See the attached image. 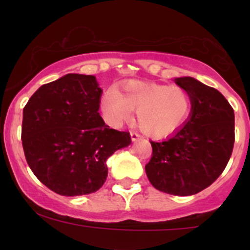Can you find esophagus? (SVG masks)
Segmentation results:
<instances>
[{"mask_svg": "<svg viewBox=\"0 0 250 250\" xmlns=\"http://www.w3.org/2000/svg\"><path fill=\"white\" fill-rule=\"evenodd\" d=\"M130 137H131V141H137V140L141 139V135L135 133V131H130Z\"/></svg>", "mask_w": 250, "mask_h": 250, "instance_id": "34e87169", "label": "esophagus"}]
</instances>
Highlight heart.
Returning a JSON list of instances; mask_svg holds the SVG:
<instances>
[{"mask_svg":"<svg viewBox=\"0 0 250 250\" xmlns=\"http://www.w3.org/2000/svg\"><path fill=\"white\" fill-rule=\"evenodd\" d=\"M105 121L119 127L136 110L139 127L153 137H167L187 122L193 108L189 93L179 85L131 81L122 90L110 89L102 97Z\"/></svg>","mask_w":250,"mask_h":250,"instance_id":"obj_1","label":"heart"}]
</instances>
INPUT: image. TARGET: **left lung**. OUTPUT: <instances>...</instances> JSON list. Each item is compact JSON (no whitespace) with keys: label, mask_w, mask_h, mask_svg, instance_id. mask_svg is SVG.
Here are the masks:
<instances>
[{"label":"left lung","mask_w":250,"mask_h":250,"mask_svg":"<svg viewBox=\"0 0 250 250\" xmlns=\"http://www.w3.org/2000/svg\"><path fill=\"white\" fill-rule=\"evenodd\" d=\"M175 83L191 97L190 117L169 139L150 141L153 154L146 173L157 190L189 196L225 170L235 141L234 109L219 90L193 77H179Z\"/></svg>","instance_id":"1"}]
</instances>
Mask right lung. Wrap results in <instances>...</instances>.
Here are the masks:
<instances>
[{"label":"right lung","mask_w":250,"mask_h":250,"mask_svg":"<svg viewBox=\"0 0 250 250\" xmlns=\"http://www.w3.org/2000/svg\"><path fill=\"white\" fill-rule=\"evenodd\" d=\"M95 76L68 74L40 87L23 108L22 146L31 171L63 196L95 193L108 176L105 162L130 145L128 131L100 116Z\"/></svg>","instance_id":"1"}]
</instances>
